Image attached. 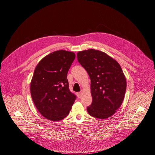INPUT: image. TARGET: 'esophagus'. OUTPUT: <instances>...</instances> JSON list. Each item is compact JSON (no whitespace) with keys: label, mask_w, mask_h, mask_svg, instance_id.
<instances>
[{"label":"esophagus","mask_w":155,"mask_h":155,"mask_svg":"<svg viewBox=\"0 0 155 155\" xmlns=\"http://www.w3.org/2000/svg\"><path fill=\"white\" fill-rule=\"evenodd\" d=\"M81 95H82V93H77V96L78 98H80L81 97Z\"/></svg>","instance_id":"1"}]
</instances>
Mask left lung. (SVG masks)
I'll return each mask as SVG.
<instances>
[{"mask_svg": "<svg viewBox=\"0 0 155 155\" xmlns=\"http://www.w3.org/2000/svg\"><path fill=\"white\" fill-rule=\"evenodd\" d=\"M77 59L91 79V116L107 119L117 112L124 100L126 80L119 63L105 53L93 49L78 51Z\"/></svg>", "mask_w": 155, "mask_h": 155, "instance_id": "1", "label": "left lung"}]
</instances>
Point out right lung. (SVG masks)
Masks as SVG:
<instances>
[{"label":"right lung","mask_w":155,"mask_h":155,"mask_svg":"<svg viewBox=\"0 0 155 155\" xmlns=\"http://www.w3.org/2000/svg\"><path fill=\"white\" fill-rule=\"evenodd\" d=\"M75 58L73 52L56 51L44 57L34 70L31 97L40 114L49 120L58 121L65 118L75 101L67 78Z\"/></svg>","instance_id":"add662e5"}]
</instances>
